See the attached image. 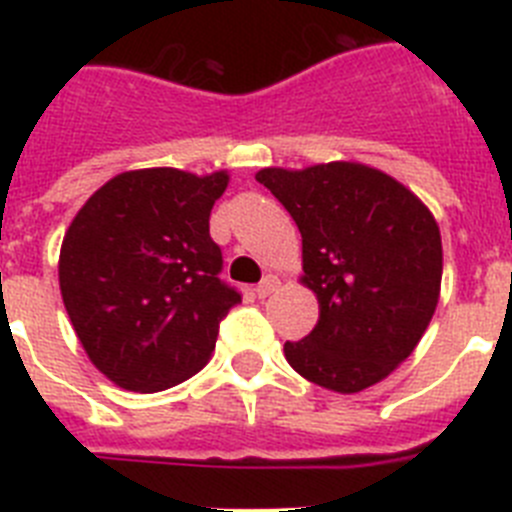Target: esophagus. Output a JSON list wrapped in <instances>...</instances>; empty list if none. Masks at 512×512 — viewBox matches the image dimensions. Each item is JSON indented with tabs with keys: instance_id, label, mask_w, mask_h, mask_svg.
<instances>
[{
	"instance_id": "34e87169",
	"label": "esophagus",
	"mask_w": 512,
	"mask_h": 512,
	"mask_svg": "<svg viewBox=\"0 0 512 512\" xmlns=\"http://www.w3.org/2000/svg\"><path fill=\"white\" fill-rule=\"evenodd\" d=\"M277 287H279V279L271 277V274H269V277H264L259 282V287H256V295H259V300H266V297H269Z\"/></svg>"
}]
</instances>
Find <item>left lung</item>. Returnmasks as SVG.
<instances>
[{
    "label": "left lung",
    "instance_id": "8db88e82",
    "mask_svg": "<svg viewBox=\"0 0 512 512\" xmlns=\"http://www.w3.org/2000/svg\"><path fill=\"white\" fill-rule=\"evenodd\" d=\"M302 233V282L318 325L284 343L289 366L325 390L361 392L413 354L441 292V233L431 210L392 176L351 161L261 169Z\"/></svg>",
    "mask_w": 512,
    "mask_h": 512
}]
</instances>
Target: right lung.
Segmentation results:
<instances>
[{
    "mask_svg": "<svg viewBox=\"0 0 512 512\" xmlns=\"http://www.w3.org/2000/svg\"><path fill=\"white\" fill-rule=\"evenodd\" d=\"M228 174H117L63 235L58 282L71 325L99 372L122 390H169L215 351L241 292L220 279L210 212Z\"/></svg>",
    "mask_w": 512,
    "mask_h": 512,
    "instance_id": "add662e5",
    "label": "right lung"
}]
</instances>
